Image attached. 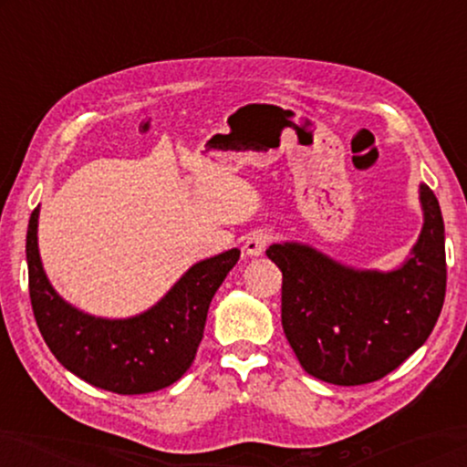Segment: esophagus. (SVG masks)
<instances>
[{
  "label": "esophagus",
  "instance_id": "esophagus-1",
  "mask_svg": "<svg viewBox=\"0 0 467 467\" xmlns=\"http://www.w3.org/2000/svg\"><path fill=\"white\" fill-rule=\"evenodd\" d=\"M272 242V234L267 232H253L246 235L244 240V253L251 254V257H259V254H264L265 246Z\"/></svg>",
  "mask_w": 467,
  "mask_h": 467
}]
</instances>
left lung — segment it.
<instances>
[{
    "label": "left lung",
    "mask_w": 467,
    "mask_h": 467,
    "mask_svg": "<svg viewBox=\"0 0 467 467\" xmlns=\"http://www.w3.org/2000/svg\"><path fill=\"white\" fill-rule=\"evenodd\" d=\"M423 229L395 270H359L302 242L265 254L283 272V329L310 376L340 387L368 385L401 366L436 325L446 293L444 221L419 184Z\"/></svg>",
    "instance_id": "left-lung-1"
}]
</instances>
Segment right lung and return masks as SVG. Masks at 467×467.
<instances>
[{"label":"right lung","instance_id":"1","mask_svg":"<svg viewBox=\"0 0 467 467\" xmlns=\"http://www.w3.org/2000/svg\"><path fill=\"white\" fill-rule=\"evenodd\" d=\"M40 206L27 227L31 308L50 353L88 385L119 395L170 387L191 368L203 337L208 308L240 251L232 248L197 261L149 310L127 318H104L66 302L44 272L37 248Z\"/></svg>","mask_w":467,"mask_h":467}]
</instances>
